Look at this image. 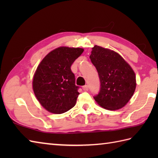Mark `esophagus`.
I'll use <instances>...</instances> for the list:
<instances>
[{
    "instance_id": "esophagus-1",
    "label": "esophagus",
    "mask_w": 158,
    "mask_h": 158,
    "mask_svg": "<svg viewBox=\"0 0 158 158\" xmlns=\"http://www.w3.org/2000/svg\"><path fill=\"white\" fill-rule=\"evenodd\" d=\"M83 89L84 90V91H88L89 89V86L88 85H85L83 87Z\"/></svg>"
}]
</instances>
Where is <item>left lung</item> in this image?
Wrapping results in <instances>:
<instances>
[{
  "label": "left lung",
  "instance_id": "left-lung-1",
  "mask_svg": "<svg viewBox=\"0 0 158 158\" xmlns=\"http://www.w3.org/2000/svg\"><path fill=\"white\" fill-rule=\"evenodd\" d=\"M98 71L100 89L94 98L108 110H117L128 102L136 89V76L119 53L95 45L89 56Z\"/></svg>",
  "mask_w": 158,
  "mask_h": 158
}]
</instances>
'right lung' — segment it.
Here are the masks:
<instances>
[{
    "label": "right lung",
    "mask_w": 158,
    "mask_h": 158,
    "mask_svg": "<svg viewBox=\"0 0 158 158\" xmlns=\"http://www.w3.org/2000/svg\"><path fill=\"white\" fill-rule=\"evenodd\" d=\"M83 52L82 48L60 47L49 52L35 73L32 88L40 104L55 114L68 111L75 105L79 87L70 69Z\"/></svg>",
    "instance_id": "add662e5"
}]
</instances>
